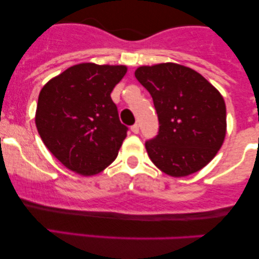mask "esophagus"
I'll list each match as a JSON object with an SVG mask.
<instances>
[{"mask_svg": "<svg viewBox=\"0 0 259 259\" xmlns=\"http://www.w3.org/2000/svg\"><path fill=\"white\" fill-rule=\"evenodd\" d=\"M139 125L138 124H134V125L132 126V132L134 133V134H139Z\"/></svg>", "mask_w": 259, "mask_h": 259, "instance_id": "34e87169", "label": "esophagus"}]
</instances>
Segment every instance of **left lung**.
Masks as SVG:
<instances>
[{"label":"left lung","instance_id":"1","mask_svg":"<svg viewBox=\"0 0 259 259\" xmlns=\"http://www.w3.org/2000/svg\"><path fill=\"white\" fill-rule=\"evenodd\" d=\"M135 76L152 96L158 115V135L145 145L153 164L173 178L206 167L227 135L221 92L196 70L170 62L141 65Z\"/></svg>","mask_w":259,"mask_h":259}]
</instances>
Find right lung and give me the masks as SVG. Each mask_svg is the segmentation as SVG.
Masks as SVG:
<instances>
[{"instance_id": "obj_1", "label": "right lung", "mask_w": 259, "mask_h": 259, "mask_svg": "<svg viewBox=\"0 0 259 259\" xmlns=\"http://www.w3.org/2000/svg\"><path fill=\"white\" fill-rule=\"evenodd\" d=\"M126 65L79 63L46 82L35 124L45 146L82 177L101 173L117 158L127 127L111 99Z\"/></svg>"}]
</instances>
